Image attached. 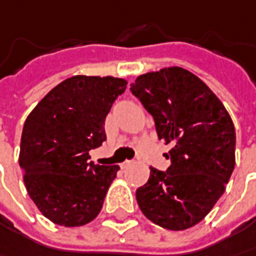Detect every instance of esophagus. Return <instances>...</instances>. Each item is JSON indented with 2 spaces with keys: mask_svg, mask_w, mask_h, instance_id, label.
Returning <instances> with one entry per match:
<instances>
[{
  "mask_svg": "<svg viewBox=\"0 0 256 256\" xmlns=\"http://www.w3.org/2000/svg\"><path fill=\"white\" fill-rule=\"evenodd\" d=\"M132 164H133V162H132V160H126V162H123V163L120 164V168H122V169H128V166H132Z\"/></svg>",
  "mask_w": 256,
  "mask_h": 256,
  "instance_id": "esophagus-1",
  "label": "esophagus"
}]
</instances>
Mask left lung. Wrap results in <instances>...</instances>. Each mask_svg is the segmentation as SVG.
Returning <instances> with one entry per match:
<instances>
[{
    "mask_svg": "<svg viewBox=\"0 0 256 256\" xmlns=\"http://www.w3.org/2000/svg\"><path fill=\"white\" fill-rule=\"evenodd\" d=\"M130 92L153 117L159 140L170 144V166L150 168L148 184L136 190L140 210L162 228H190L210 212L234 172V123L212 90L180 67L143 74Z\"/></svg>",
    "mask_w": 256,
    "mask_h": 256,
    "instance_id": "left-lung-1",
    "label": "left lung"
}]
</instances>
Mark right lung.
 Returning <instances> with one entry per match:
<instances>
[{
    "mask_svg": "<svg viewBox=\"0 0 256 256\" xmlns=\"http://www.w3.org/2000/svg\"><path fill=\"white\" fill-rule=\"evenodd\" d=\"M126 84L114 77L74 76L27 117L20 166L30 198L54 224L82 226L102 210L118 166H97L88 152L106 140L104 120Z\"/></svg>",
    "mask_w": 256,
    "mask_h": 256,
    "instance_id": "obj_1",
    "label": "right lung"
}]
</instances>
